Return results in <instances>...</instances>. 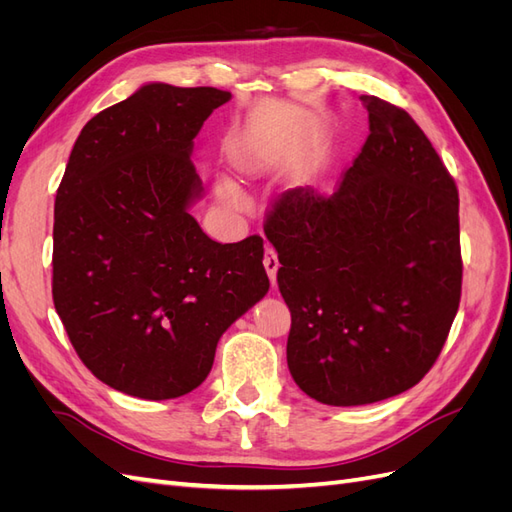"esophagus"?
<instances>
[{
  "label": "esophagus",
  "instance_id": "esophagus-1",
  "mask_svg": "<svg viewBox=\"0 0 512 512\" xmlns=\"http://www.w3.org/2000/svg\"><path fill=\"white\" fill-rule=\"evenodd\" d=\"M262 262H265V269L269 273V280L275 286V282H277V269H280V260H277V252L273 250L271 245L265 247V258H262Z\"/></svg>",
  "mask_w": 512,
  "mask_h": 512
}]
</instances>
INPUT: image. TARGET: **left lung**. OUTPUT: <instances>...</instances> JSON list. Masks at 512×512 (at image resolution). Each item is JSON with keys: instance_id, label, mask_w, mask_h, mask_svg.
Instances as JSON below:
<instances>
[{"instance_id": "obj_1", "label": "left lung", "mask_w": 512, "mask_h": 512, "mask_svg": "<svg viewBox=\"0 0 512 512\" xmlns=\"http://www.w3.org/2000/svg\"><path fill=\"white\" fill-rule=\"evenodd\" d=\"M361 102L369 136L335 190H288L265 222L292 320L288 369L329 406L374 404L421 382L461 299L455 179L404 108Z\"/></svg>"}]
</instances>
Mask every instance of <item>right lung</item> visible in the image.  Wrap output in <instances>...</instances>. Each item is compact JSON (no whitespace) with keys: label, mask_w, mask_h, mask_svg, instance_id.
<instances>
[{"label":"right lung","mask_w":512,"mask_h":512,"mask_svg":"<svg viewBox=\"0 0 512 512\" xmlns=\"http://www.w3.org/2000/svg\"><path fill=\"white\" fill-rule=\"evenodd\" d=\"M230 91L149 83L85 123L55 196L53 303L98 380L173 399L269 290L262 237L218 243L188 213L194 138Z\"/></svg>","instance_id":"right-lung-1"}]
</instances>
